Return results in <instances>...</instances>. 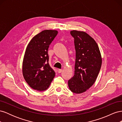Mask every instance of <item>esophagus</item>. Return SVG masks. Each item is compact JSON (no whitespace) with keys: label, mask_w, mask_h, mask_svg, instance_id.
<instances>
[{"label":"esophagus","mask_w":122,"mask_h":122,"mask_svg":"<svg viewBox=\"0 0 122 122\" xmlns=\"http://www.w3.org/2000/svg\"><path fill=\"white\" fill-rule=\"evenodd\" d=\"M62 71V69H58V72L59 73H61Z\"/></svg>","instance_id":"1"}]
</instances>
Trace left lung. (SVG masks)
Listing matches in <instances>:
<instances>
[{
	"instance_id": "obj_1",
	"label": "left lung",
	"mask_w": 122,
	"mask_h": 122,
	"mask_svg": "<svg viewBox=\"0 0 122 122\" xmlns=\"http://www.w3.org/2000/svg\"><path fill=\"white\" fill-rule=\"evenodd\" d=\"M74 38L76 60L74 75L68 81L74 93L86 92L95 82L102 65V57L95 40L83 31L71 30Z\"/></svg>"
}]
</instances>
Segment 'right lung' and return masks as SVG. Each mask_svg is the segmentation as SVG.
<instances>
[{"label": "right lung", "instance_id": "right-lung-1", "mask_svg": "<svg viewBox=\"0 0 122 122\" xmlns=\"http://www.w3.org/2000/svg\"><path fill=\"white\" fill-rule=\"evenodd\" d=\"M58 34L56 30H44L29 42L22 62V74L26 82L32 89L44 91L48 88L55 72L48 63V50Z\"/></svg>", "mask_w": 122, "mask_h": 122}]
</instances>
